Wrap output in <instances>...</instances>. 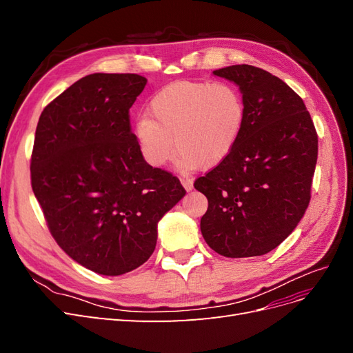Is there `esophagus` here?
I'll list each match as a JSON object with an SVG mask.
<instances>
[{
	"label": "esophagus",
	"instance_id": "34e87169",
	"mask_svg": "<svg viewBox=\"0 0 353 353\" xmlns=\"http://www.w3.org/2000/svg\"><path fill=\"white\" fill-rule=\"evenodd\" d=\"M181 184H183V187H184L187 191L193 190V179H190V178H181Z\"/></svg>",
	"mask_w": 353,
	"mask_h": 353
}]
</instances>
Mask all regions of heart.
Instances as JSON below:
<instances>
[{
	"mask_svg": "<svg viewBox=\"0 0 353 353\" xmlns=\"http://www.w3.org/2000/svg\"><path fill=\"white\" fill-rule=\"evenodd\" d=\"M245 123V103L228 82L178 81L159 90L135 123L145 162L162 168L172 157L184 169H210L236 148Z\"/></svg>",
	"mask_w": 353,
	"mask_h": 353,
	"instance_id": "heart-1",
	"label": "heart"
}]
</instances>
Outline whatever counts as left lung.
Wrapping results in <instances>:
<instances>
[{
  "mask_svg": "<svg viewBox=\"0 0 353 353\" xmlns=\"http://www.w3.org/2000/svg\"><path fill=\"white\" fill-rule=\"evenodd\" d=\"M234 82L245 123L232 153L194 187L208 197L200 230L225 258L261 256L280 245L305 215L318 137L303 100L280 78L250 65L213 70Z\"/></svg>",
  "mask_w": 353,
  "mask_h": 353,
  "instance_id": "8db88e82",
  "label": "left lung"
}]
</instances>
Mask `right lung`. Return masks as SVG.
I'll return each instance as SVG.
<instances>
[{
	"instance_id": "obj_1",
	"label": "right lung",
	"mask_w": 353,
	"mask_h": 353,
	"mask_svg": "<svg viewBox=\"0 0 353 353\" xmlns=\"http://www.w3.org/2000/svg\"><path fill=\"white\" fill-rule=\"evenodd\" d=\"M147 79L92 73L39 116L30 159L32 190L51 236L73 261L122 275L154 252L157 223L185 196L172 174L148 165L130 109Z\"/></svg>"
}]
</instances>
